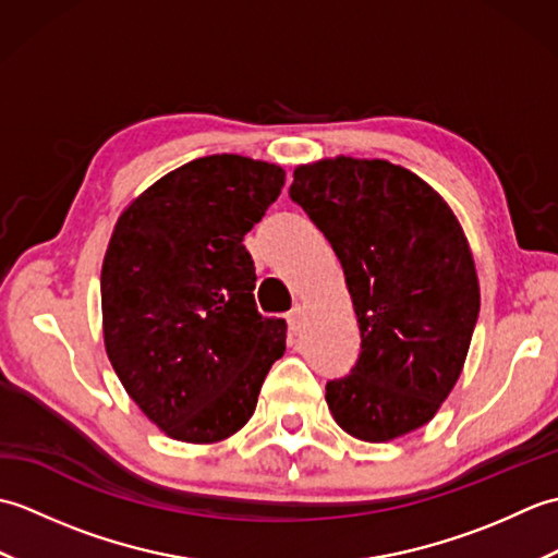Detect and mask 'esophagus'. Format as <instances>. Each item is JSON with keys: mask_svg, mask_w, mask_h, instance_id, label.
Instances as JSON below:
<instances>
[{"mask_svg": "<svg viewBox=\"0 0 558 558\" xmlns=\"http://www.w3.org/2000/svg\"><path fill=\"white\" fill-rule=\"evenodd\" d=\"M304 316H306V312H304V306H302V304H294L292 310H290V314H288V324H290V328L294 330V333H300V330H302V326H304Z\"/></svg>", "mask_w": 558, "mask_h": 558, "instance_id": "34e87169", "label": "esophagus"}]
</instances>
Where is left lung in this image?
Listing matches in <instances>:
<instances>
[{
	"mask_svg": "<svg viewBox=\"0 0 558 558\" xmlns=\"http://www.w3.org/2000/svg\"><path fill=\"white\" fill-rule=\"evenodd\" d=\"M290 198L340 258L362 352L326 384L333 420L362 441H393L441 408L465 364L480 282L453 210L388 160L328 158L294 170Z\"/></svg>",
	"mask_w": 558,
	"mask_h": 558,
	"instance_id": "left-lung-1",
	"label": "left lung"
}]
</instances>
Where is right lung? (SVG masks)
Returning a JSON list of instances; mask_svg holds the SVG:
<instances>
[{
	"label": "right lung",
	"instance_id": "1",
	"mask_svg": "<svg viewBox=\"0 0 558 558\" xmlns=\"http://www.w3.org/2000/svg\"><path fill=\"white\" fill-rule=\"evenodd\" d=\"M282 184L280 165L196 158L114 225L100 272L105 350L141 412L177 441L240 432L286 352V318L258 314L242 244Z\"/></svg>",
	"mask_w": 558,
	"mask_h": 558
}]
</instances>
